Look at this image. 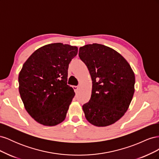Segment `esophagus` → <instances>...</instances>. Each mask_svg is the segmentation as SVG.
Segmentation results:
<instances>
[{
	"label": "esophagus",
	"mask_w": 159,
	"mask_h": 159,
	"mask_svg": "<svg viewBox=\"0 0 159 159\" xmlns=\"http://www.w3.org/2000/svg\"><path fill=\"white\" fill-rule=\"evenodd\" d=\"M73 89H74V91H75V92H77V91H78V86H76V85H74L73 87Z\"/></svg>",
	"instance_id": "1"
}]
</instances>
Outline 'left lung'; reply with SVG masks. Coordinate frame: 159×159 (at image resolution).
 I'll list each match as a JSON object with an SVG mask.
<instances>
[{
  "mask_svg": "<svg viewBox=\"0 0 159 159\" xmlns=\"http://www.w3.org/2000/svg\"><path fill=\"white\" fill-rule=\"evenodd\" d=\"M79 56L92 80L91 98L82 106L86 119L97 127L115 123L125 113L133 97V70L119 53L102 44L80 47Z\"/></svg>",
  "mask_w": 159,
  "mask_h": 159,
  "instance_id": "obj_1",
  "label": "left lung"
}]
</instances>
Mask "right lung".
I'll return each instance as SVG.
<instances>
[{
    "mask_svg": "<svg viewBox=\"0 0 159 159\" xmlns=\"http://www.w3.org/2000/svg\"><path fill=\"white\" fill-rule=\"evenodd\" d=\"M78 47L54 43L36 50L19 73V93L27 112L45 126L61 123L75 95L67 84L68 70Z\"/></svg>",
    "mask_w": 159,
    "mask_h": 159,
    "instance_id": "obj_1",
    "label": "right lung"
}]
</instances>
